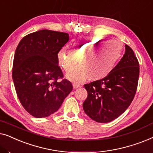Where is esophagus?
Here are the masks:
<instances>
[{"mask_svg": "<svg viewBox=\"0 0 153 153\" xmlns=\"http://www.w3.org/2000/svg\"><path fill=\"white\" fill-rule=\"evenodd\" d=\"M81 86V84H79L78 83H73V88H80Z\"/></svg>", "mask_w": 153, "mask_h": 153, "instance_id": "1", "label": "esophagus"}]
</instances>
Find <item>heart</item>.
I'll list each match as a JSON object with an SVG mask.
<instances>
[{"label":"heart","mask_w":153,"mask_h":153,"mask_svg":"<svg viewBox=\"0 0 153 153\" xmlns=\"http://www.w3.org/2000/svg\"><path fill=\"white\" fill-rule=\"evenodd\" d=\"M73 52L68 47L58 51V63L66 72L72 70L79 60L81 65L66 74L69 80L82 82L89 79L97 81L112 72L122 56L120 40L100 37H80L73 42Z\"/></svg>","instance_id":"b5f03b06"}]
</instances>
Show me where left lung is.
I'll use <instances>...</instances> for the list:
<instances>
[{"mask_svg": "<svg viewBox=\"0 0 153 153\" xmlns=\"http://www.w3.org/2000/svg\"><path fill=\"white\" fill-rule=\"evenodd\" d=\"M123 58L108 76L85 84V114L97 123H109L129 107L137 91L139 64L133 50L125 45Z\"/></svg>", "mask_w": 153, "mask_h": 153, "instance_id": "obj_1", "label": "left lung"}]
</instances>
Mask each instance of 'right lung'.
I'll return each instance as SVG.
<instances>
[{
    "label": "right lung",
    "mask_w": 153,
    "mask_h": 153,
    "mask_svg": "<svg viewBox=\"0 0 153 153\" xmlns=\"http://www.w3.org/2000/svg\"><path fill=\"white\" fill-rule=\"evenodd\" d=\"M69 34L50 30L30 33L19 42L13 61L12 79L24 108L35 118H45L59 109L72 85L62 78L57 54Z\"/></svg>",
    "instance_id": "1"
}]
</instances>
